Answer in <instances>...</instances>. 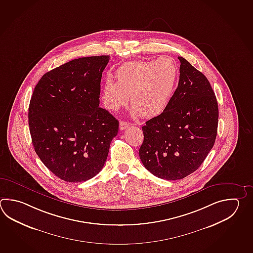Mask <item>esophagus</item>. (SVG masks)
Listing matches in <instances>:
<instances>
[{
    "label": "esophagus",
    "instance_id": "esophagus-1",
    "mask_svg": "<svg viewBox=\"0 0 253 253\" xmlns=\"http://www.w3.org/2000/svg\"><path fill=\"white\" fill-rule=\"evenodd\" d=\"M129 125H130V124H129V123L124 122V121H121V122H120V129H121V130H124V129H127Z\"/></svg>",
    "mask_w": 253,
    "mask_h": 253
}]
</instances>
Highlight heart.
Returning <instances> with one entry per match:
<instances>
[{
    "instance_id": "1",
    "label": "heart",
    "mask_w": 253,
    "mask_h": 253,
    "mask_svg": "<svg viewBox=\"0 0 253 253\" xmlns=\"http://www.w3.org/2000/svg\"><path fill=\"white\" fill-rule=\"evenodd\" d=\"M117 81L107 78L101 87V100L110 111L129 101L133 115L154 118L165 112L175 93L178 68L169 57L124 63L115 72Z\"/></svg>"
}]
</instances>
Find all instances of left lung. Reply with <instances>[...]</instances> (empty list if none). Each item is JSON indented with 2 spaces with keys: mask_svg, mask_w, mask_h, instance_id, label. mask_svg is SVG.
Here are the masks:
<instances>
[{
  "mask_svg": "<svg viewBox=\"0 0 253 253\" xmlns=\"http://www.w3.org/2000/svg\"><path fill=\"white\" fill-rule=\"evenodd\" d=\"M179 82L163 114L146 122L139 158L151 174L167 180L190 175L201 166L214 144L218 104L204 74L184 57Z\"/></svg>",
  "mask_w": 253,
  "mask_h": 253,
  "instance_id": "1",
  "label": "left lung"
}]
</instances>
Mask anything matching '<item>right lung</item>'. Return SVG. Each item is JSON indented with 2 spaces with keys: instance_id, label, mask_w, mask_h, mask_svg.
<instances>
[{
  "instance_id": "right-lung-1",
  "label": "right lung",
  "mask_w": 253,
  "mask_h": 253,
  "mask_svg": "<svg viewBox=\"0 0 253 253\" xmlns=\"http://www.w3.org/2000/svg\"><path fill=\"white\" fill-rule=\"evenodd\" d=\"M110 56L80 57L46 73L29 106L32 144L43 164L67 182L102 170L119 122L100 108L101 79Z\"/></svg>"
}]
</instances>
